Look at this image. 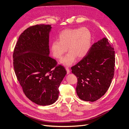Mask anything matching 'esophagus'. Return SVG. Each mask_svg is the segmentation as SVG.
I'll return each mask as SVG.
<instances>
[{
    "mask_svg": "<svg viewBox=\"0 0 129 129\" xmlns=\"http://www.w3.org/2000/svg\"><path fill=\"white\" fill-rule=\"evenodd\" d=\"M66 69L67 70V74H69L70 73V70H69V68L68 67H66Z\"/></svg>",
    "mask_w": 129,
    "mask_h": 129,
    "instance_id": "obj_1",
    "label": "esophagus"
}]
</instances>
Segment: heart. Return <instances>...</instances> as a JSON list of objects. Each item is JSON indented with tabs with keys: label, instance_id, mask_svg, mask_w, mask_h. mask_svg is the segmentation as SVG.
<instances>
[{
	"label": "heart",
	"instance_id": "obj_1",
	"mask_svg": "<svg viewBox=\"0 0 129 129\" xmlns=\"http://www.w3.org/2000/svg\"><path fill=\"white\" fill-rule=\"evenodd\" d=\"M58 40L51 43V53L54 58L60 59L68 49L69 52L61 60V63L70 66L77 57L82 59L88 54L91 45L92 33L86 27L68 28L60 32Z\"/></svg>",
	"mask_w": 129,
	"mask_h": 129
}]
</instances>
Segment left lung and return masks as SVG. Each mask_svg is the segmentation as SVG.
I'll use <instances>...</instances> for the list:
<instances>
[{
    "instance_id": "8db88e82",
    "label": "left lung",
    "mask_w": 129,
    "mask_h": 129,
    "mask_svg": "<svg viewBox=\"0 0 129 129\" xmlns=\"http://www.w3.org/2000/svg\"><path fill=\"white\" fill-rule=\"evenodd\" d=\"M115 52L106 38L95 43L87 55L72 67L77 77V94L80 99L94 102L109 88L114 75Z\"/></svg>"
}]
</instances>
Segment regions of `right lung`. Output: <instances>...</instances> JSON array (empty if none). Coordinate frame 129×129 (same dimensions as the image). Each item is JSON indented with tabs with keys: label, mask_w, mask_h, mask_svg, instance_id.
<instances>
[{
	"label": "right lung",
	"mask_w": 129,
	"mask_h": 129,
	"mask_svg": "<svg viewBox=\"0 0 129 129\" xmlns=\"http://www.w3.org/2000/svg\"><path fill=\"white\" fill-rule=\"evenodd\" d=\"M51 25H36L20 34L13 53L15 74L25 95L35 104L49 105L59 97L67 71L49 56ZM54 68L53 70L52 69Z\"/></svg>",
	"instance_id": "right-lung-1"
}]
</instances>
